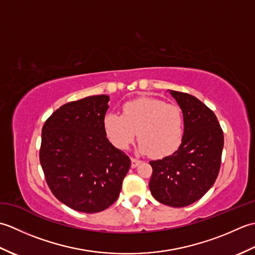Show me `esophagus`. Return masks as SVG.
I'll return each mask as SVG.
<instances>
[{"instance_id": "1", "label": "esophagus", "mask_w": 255, "mask_h": 255, "mask_svg": "<svg viewBox=\"0 0 255 255\" xmlns=\"http://www.w3.org/2000/svg\"><path fill=\"white\" fill-rule=\"evenodd\" d=\"M140 163H141V161H140V160L131 158V167H136V166H138Z\"/></svg>"}]
</instances>
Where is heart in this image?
<instances>
[{
  "mask_svg": "<svg viewBox=\"0 0 255 255\" xmlns=\"http://www.w3.org/2000/svg\"><path fill=\"white\" fill-rule=\"evenodd\" d=\"M104 130L111 143L125 150L137 136L139 150L153 158H165L180 147L184 134V117L181 108L154 99L139 97L125 103L123 114L108 113Z\"/></svg>",
  "mask_w": 255,
  "mask_h": 255,
  "instance_id": "b5f03b06",
  "label": "heart"
}]
</instances>
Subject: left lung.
I'll return each instance as SVG.
<instances>
[{
  "label": "left lung",
  "mask_w": 255,
  "mask_h": 255,
  "mask_svg": "<svg viewBox=\"0 0 255 255\" xmlns=\"http://www.w3.org/2000/svg\"><path fill=\"white\" fill-rule=\"evenodd\" d=\"M184 117L182 143L172 155L150 161L152 196L171 207H185L202 198L218 176L224 132L215 113L196 97L170 90Z\"/></svg>",
  "instance_id": "1"
}]
</instances>
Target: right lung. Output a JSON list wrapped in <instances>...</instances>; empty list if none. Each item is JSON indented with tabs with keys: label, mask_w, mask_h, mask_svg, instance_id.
I'll use <instances>...</instances> for the list:
<instances>
[{
	"label": "right lung",
	"mask_w": 255,
	"mask_h": 255,
	"mask_svg": "<svg viewBox=\"0 0 255 255\" xmlns=\"http://www.w3.org/2000/svg\"><path fill=\"white\" fill-rule=\"evenodd\" d=\"M108 101L94 95L67 103L42 127L39 160L48 186L81 213H99L115 203L131 164L106 137Z\"/></svg>",
	"instance_id": "right-lung-1"
}]
</instances>
